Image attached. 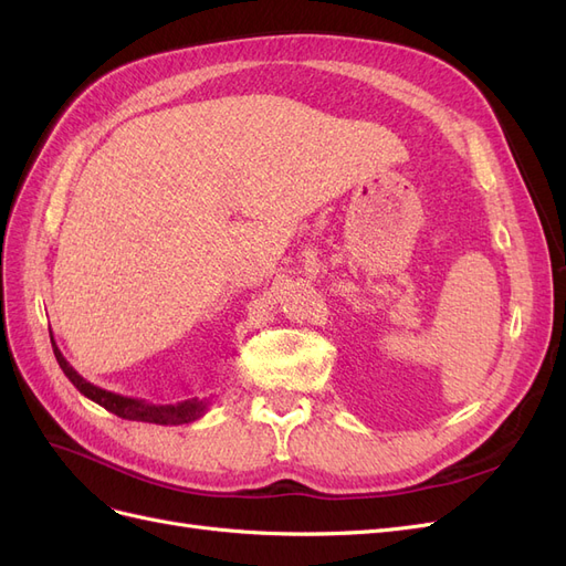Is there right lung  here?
Listing matches in <instances>:
<instances>
[{
	"instance_id": "add662e5",
	"label": "right lung",
	"mask_w": 566,
	"mask_h": 566,
	"mask_svg": "<svg viewBox=\"0 0 566 566\" xmlns=\"http://www.w3.org/2000/svg\"><path fill=\"white\" fill-rule=\"evenodd\" d=\"M51 347H54V356H56L61 370L65 373V378L77 387V391L84 394L87 399H92L94 403L104 406L117 418L139 420V422H156V424H186V422H193V420H198V418L208 413L210 399H186V401H179V403L160 406V403H148L144 399H132V397H123V394L101 389V387L84 380L82 375L65 361V356L56 347L54 335H51Z\"/></svg>"
}]
</instances>
